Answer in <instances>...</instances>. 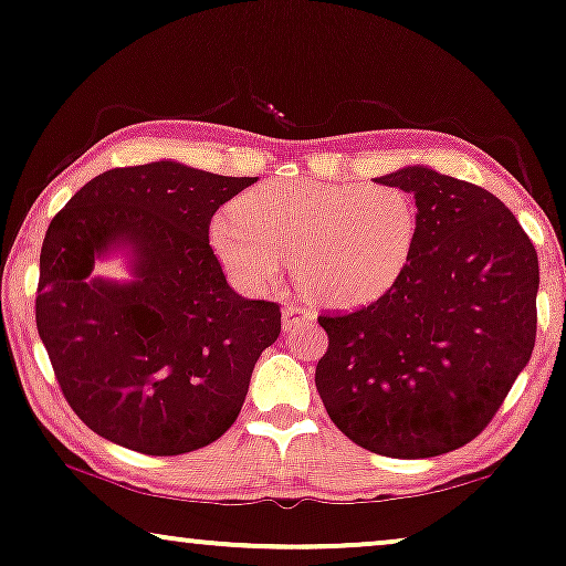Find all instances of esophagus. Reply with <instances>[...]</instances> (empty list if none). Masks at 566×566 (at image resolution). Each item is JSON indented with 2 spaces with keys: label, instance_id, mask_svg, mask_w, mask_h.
<instances>
[{
  "label": "esophagus",
  "instance_id": "obj_1",
  "mask_svg": "<svg viewBox=\"0 0 566 566\" xmlns=\"http://www.w3.org/2000/svg\"><path fill=\"white\" fill-rule=\"evenodd\" d=\"M312 319H314V314L304 306H298V304L283 306V329H293V327H298L301 322H312Z\"/></svg>",
  "mask_w": 566,
  "mask_h": 566
}]
</instances>
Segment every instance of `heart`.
<instances>
[{"mask_svg": "<svg viewBox=\"0 0 566 566\" xmlns=\"http://www.w3.org/2000/svg\"><path fill=\"white\" fill-rule=\"evenodd\" d=\"M415 242L417 208L394 185L265 182L211 223L213 254L244 291H273L296 254L298 285L329 306L384 296Z\"/></svg>", "mask_w": 566, "mask_h": 566, "instance_id": "heart-1", "label": "heart"}]
</instances>
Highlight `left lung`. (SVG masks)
Returning a JSON list of instances; mask_svg holds the SVG:
<instances>
[{
  "label": "left lung",
  "instance_id": "1",
  "mask_svg": "<svg viewBox=\"0 0 566 566\" xmlns=\"http://www.w3.org/2000/svg\"><path fill=\"white\" fill-rule=\"evenodd\" d=\"M415 196L417 242L397 283L324 314L316 391L353 443L391 459L467 446L536 345L538 254L500 198L415 165L376 177Z\"/></svg>",
  "mask_w": 566,
  "mask_h": 566
}]
</instances>
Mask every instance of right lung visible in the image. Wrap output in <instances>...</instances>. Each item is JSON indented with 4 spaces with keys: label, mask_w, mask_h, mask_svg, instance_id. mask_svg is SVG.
<instances>
[{
    "label": "right lung",
    "mask_w": 566,
    "mask_h": 566,
    "mask_svg": "<svg viewBox=\"0 0 566 566\" xmlns=\"http://www.w3.org/2000/svg\"><path fill=\"white\" fill-rule=\"evenodd\" d=\"M258 182L180 161L107 169L53 216L35 324L76 417L111 443L180 455L239 417L281 306L231 291L208 242L219 208ZM126 249L135 281L90 279Z\"/></svg>",
    "instance_id": "1"
}]
</instances>
